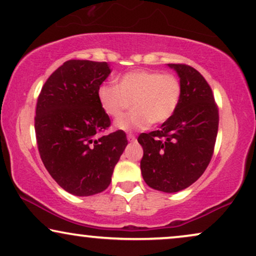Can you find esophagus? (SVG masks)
Wrapping results in <instances>:
<instances>
[{"instance_id": "34e87169", "label": "esophagus", "mask_w": 256, "mask_h": 256, "mask_svg": "<svg viewBox=\"0 0 256 256\" xmlns=\"http://www.w3.org/2000/svg\"><path fill=\"white\" fill-rule=\"evenodd\" d=\"M128 142H134V140H136V137H134V134H128Z\"/></svg>"}]
</instances>
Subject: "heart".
I'll use <instances>...</instances> for the list:
<instances>
[{"instance_id":"1","label":"heart","mask_w":256,"mask_h":256,"mask_svg":"<svg viewBox=\"0 0 256 256\" xmlns=\"http://www.w3.org/2000/svg\"><path fill=\"white\" fill-rule=\"evenodd\" d=\"M182 96V85L176 76L158 70H137L119 78L118 85L102 84L98 99L106 114L117 119L128 108L134 110L116 122L122 131L145 130L154 124H162L172 117Z\"/></svg>"}]
</instances>
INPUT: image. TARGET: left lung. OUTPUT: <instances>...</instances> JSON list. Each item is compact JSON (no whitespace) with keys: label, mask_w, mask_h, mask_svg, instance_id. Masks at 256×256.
I'll list each match as a JSON object with an SVG mask.
<instances>
[{"label":"left lung","mask_w":256,"mask_h":256,"mask_svg":"<svg viewBox=\"0 0 256 256\" xmlns=\"http://www.w3.org/2000/svg\"><path fill=\"white\" fill-rule=\"evenodd\" d=\"M176 70L182 96L176 112L160 130L142 134L140 170L145 183L163 192H177L202 176L212 157L218 130V110L212 90L198 70L168 64Z\"/></svg>","instance_id":"left-lung-1"}]
</instances>
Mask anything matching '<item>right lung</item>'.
Masks as SVG:
<instances>
[{"label": "right lung", "instance_id": "1", "mask_svg": "<svg viewBox=\"0 0 256 256\" xmlns=\"http://www.w3.org/2000/svg\"><path fill=\"white\" fill-rule=\"evenodd\" d=\"M108 62L68 60L52 73L38 98L35 134L44 166L76 196L108 189L128 145L124 131L102 134L111 125L98 99L110 76Z\"/></svg>", "mask_w": 256, "mask_h": 256}]
</instances>
